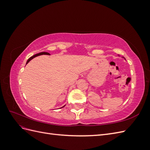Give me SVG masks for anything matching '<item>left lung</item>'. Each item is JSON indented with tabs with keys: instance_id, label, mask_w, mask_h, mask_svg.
Returning a JSON list of instances; mask_svg holds the SVG:
<instances>
[{
	"instance_id": "left-lung-1",
	"label": "left lung",
	"mask_w": 150,
	"mask_h": 150,
	"mask_svg": "<svg viewBox=\"0 0 150 150\" xmlns=\"http://www.w3.org/2000/svg\"><path fill=\"white\" fill-rule=\"evenodd\" d=\"M124 58H125V57H124ZM125 60H126V59H125Z\"/></svg>"
}]
</instances>
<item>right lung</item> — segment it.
Segmentation results:
<instances>
[{"instance_id":"1","label":"right lung","mask_w":150,"mask_h":150,"mask_svg":"<svg viewBox=\"0 0 150 150\" xmlns=\"http://www.w3.org/2000/svg\"><path fill=\"white\" fill-rule=\"evenodd\" d=\"M43 54H46V55H50V54L49 53H48V52H40V53H39V54H35V55H34V56H33L32 57H30L29 59L28 60V61H27V62H26V64H28V63L31 60V59H33V58H34V57H37V56H40V55H43ZM65 106H64L63 107H64Z\"/></svg>"}]
</instances>
